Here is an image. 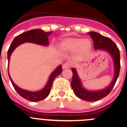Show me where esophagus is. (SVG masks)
Here are the masks:
<instances>
[{
    "instance_id": "1",
    "label": "esophagus",
    "mask_w": 127,
    "mask_h": 127,
    "mask_svg": "<svg viewBox=\"0 0 127 127\" xmlns=\"http://www.w3.org/2000/svg\"><path fill=\"white\" fill-rule=\"evenodd\" d=\"M70 68V64H69L68 63H66L63 64V69H67L69 68Z\"/></svg>"
}]
</instances>
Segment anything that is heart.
<instances>
[{
	"label": "heart",
	"instance_id": "b5f03b06",
	"mask_svg": "<svg viewBox=\"0 0 127 127\" xmlns=\"http://www.w3.org/2000/svg\"><path fill=\"white\" fill-rule=\"evenodd\" d=\"M60 50L65 53L76 52L78 57H83L90 52L92 42L88 39L81 37H66L63 39L59 43Z\"/></svg>",
	"mask_w": 127,
	"mask_h": 127
}]
</instances>
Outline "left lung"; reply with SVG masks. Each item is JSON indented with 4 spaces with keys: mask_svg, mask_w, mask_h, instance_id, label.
Masks as SVG:
<instances>
[{
    "mask_svg": "<svg viewBox=\"0 0 127 127\" xmlns=\"http://www.w3.org/2000/svg\"><path fill=\"white\" fill-rule=\"evenodd\" d=\"M88 33L93 40L95 50L106 52L112 58L114 70V77L111 83L106 88L99 90H89L83 86L81 80L79 77L76 69L73 68L72 69L73 76L71 86L75 95L79 99L87 101H96L106 97L111 92L115 85L120 73V53L118 46L110 38L101 35L95 32H90Z\"/></svg>",
    "mask_w": 127,
    "mask_h": 127,
    "instance_id": "left-lung-1",
    "label": "left lung"
}]
</instances>
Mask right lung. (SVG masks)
<instances>
[{"mask_svg":"<svg viewBox=\"0 0 127 127\" xmlns=\"http://www.w3.org/2000/svg\"><path fill=\"white\" fill-rule=\"evenodd\" d=\"M52 33V32H46L40 29H34L32 30L28 31L24 33L20 34L15 38L13 40L12 43L9 46V48L7 51V59H8V68H9V63L11 54L15 50V49L18 47L19 45L25 42H31L39 44V45L43 46H48L49 45L48 37ZM9 70V69H8ZM62 72V66L59 65L52 72L50 75L49 76L48 82L42 89L38 91H29V90H24L18 87L17 85L14 83L10 77L9 73L8 72L9 79L11 81L13 86L14 87L15 90L21 96L26 99L33 102H37L44 99L47 97L48 95L50 93L51 88H52V83L54 80L57 75H59Z\"/></svg>","mask_w":127,"mask_h":127,"instance_id":"right-lung-1","label":"right lung"}]
</instances>
